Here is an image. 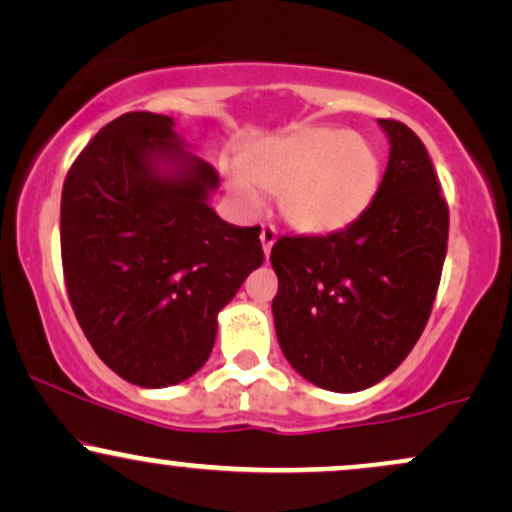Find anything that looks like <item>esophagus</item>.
<instances>
[{"instance_id": "obj_1", "label": "esophagus", "mask_w": 512, "mask_h": 512, "mask_svg": "<svg viewBox=\"0 0 512 512\" xmlns=\"http://www.w3.org/2000/svg\"><path fill=\"white\" fill-rule=\"evenodd\" d=\"M276 236H279V233H276V228L272 226V223H267V226H262L260 240H262L264 255H267V257H269V252H272V245L276 243Z\"/></svg>"}]
</instances>
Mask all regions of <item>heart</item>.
I'll return each instance as SVG.
<instances>
[{
  "label": "heart",
  "instance_id": "obj_1",
  "mask_svg": "<svg viewBox=\"0 0 512 512\" xmlns=\"http://www.w3.org/2000/svg\"><path fill=\"white\" fill-rule=\"evenodd\" d=\"M233 197L257 209L260 192L276 195L281 219L301 233H334L354 223L378 195L383 161L370 139L337 127H298L250 144Z\"/></svg>",
  "mask_w": 512,
  "mask_h": 512
}]
</instances>
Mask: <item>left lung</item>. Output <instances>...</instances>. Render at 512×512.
Wrapping results in <instances>:
<instances>
[{
	"label": "left lung",
	"instance_id": "left-lung-1",
	"mask_svg": "<svg viewBox=\"0 0 512 512\" xmlns=\"http://www.w3.org/2000/svg\"><path fill=\"white\" fill-rule=\"evenodd\" d=\"M390 161L370 207L342 231L274 243L276 337L305 380L332 392L380 383L419 342L448 252V202L424 142L378 120Z\"/></svg>",
	"mask_w": 512,
	"mask_h": 512
}]
</instances>
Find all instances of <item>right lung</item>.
Masks as SVG:
<instances>
[{"label": "right lung", "mask_w": 512, "mask_h": 512, "mask_svg": "<svg viewBox=\"0 0 512 512\" xmlns=\"http://www.w3.org/2000/svg\"><path fill=\"white\" fill-rule=\"evenodd\" d=\"M216 185L219 173L182 151L173 120L144 110L108 122L64 178L69 303L93 351L127 383L168 387L195 375L216 315L264 260L260 226H231L207 204Z\"/></svg>", "instance_id": "obj_1"}]
</instances>
